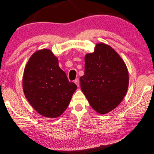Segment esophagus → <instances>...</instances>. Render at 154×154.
I'll return each mask as SVG.
<instances>
[{
	"instance_id": "34e87169",
	"label": "esophagus",
	"mask_w": 154,
	"mask_h": 154,
	"mask_svg": "<svg viewBox=\"0 0 154 154\" xmlns=\"http://www.w3.org/2000/svg\"><path fill=\"white\" fill-rule=\"evenodd\" d=\"M74 82H75V85H76L78 87H79V79H75V81H74Z\"/></svg>"
}]
</instances>
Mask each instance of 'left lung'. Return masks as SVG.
Listing matches in <instances>:
<instances>
[{
  "mask_svg": "<svg viewBox=\"0 0 154 154\" xmlns=\"http://www.w3.org/2000/svg\"><path fill=\"white\" fill-rule=\"evenodd\" d=\"M85 74L81 88L94 110L106 114L123 100L128 87L125 63L110 46L100 43L85 57Z\"/></svg>",
  "mask_w": 154,
  "mask_h": 154,
  "instance_id": "left-lung-1",
  "label": "left lung"
}]
</instances>
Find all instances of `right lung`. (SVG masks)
I'll use <instances>...</instances> for the list:
<instances>
[{
	"label": "right lung",
	"instance_id": "1",
	"mask_svg": "<svg viewBox=\"0 0 154 154\" xmlns=\"http://www.w3.org/2000/svg\"><path fill=\"white\" fill-rule=\"evenodd\" d=\"M76 88L50 50L37 51L29 59L24 69L23 89L26 99L39 114L49 118L60 116Z\"/></svg>",
	"mask_w": 154,
	"mask_h": 154
}]
</instances>
